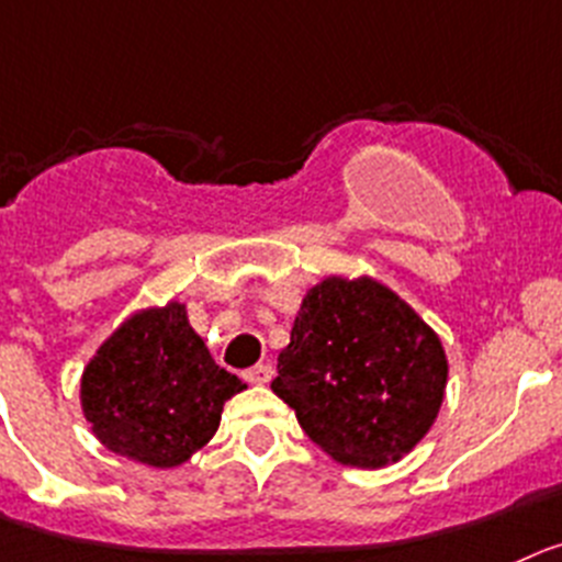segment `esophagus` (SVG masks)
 I'll return each mask as SVG.
<instances>
[{"instance_id": "34e87169", "label": "esophagus", "mask_w": 562, "mask_h": 562, "mask_svg": "<svg viewBox=\"0 0 562 562\" xmlns=\"http://www.w3.org/2000/svg\"><path fill=\"white\" fill-rule=\"evenodd\" d=\"M271 376H274V369H271L269 363H257V366H251V369L244 371V380L251 382V385H266Z\"/></svg>"}]
</instances>
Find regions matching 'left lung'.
<instances>
[{
    "label": "left lung",
    "mask_w": 562,
    "mask_h": 562,
    "mask_svg": "<svg viewBox=\"0 0 562 562\" xmlns=\"http://www.w3.org/2000/svg\"><path fill=\"white\" fill-rule=\"evenodd\" d=\"M447 374L438 335L396 293L329 277L302 302L271 391L338 463L380 469L432 427Z\"/></svg>",
    "instance_id": "left-lung-1"
}]
</instances>
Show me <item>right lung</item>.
<instances>
[{
	"instance_id": "right-lung-1",
	"label": "right lung",
	"mask_w": 562,
	"mask_h": 562,
	"mask_svg": "<svg viewBox=\"0 0 562 562\" xmlns=\"http://www.w3.org/2000/svg\"><path fill=\"white\" fill-rule=\"evenodd\" d=\"M244 387L210 358L186 307L169 302L99 346L82 374V411L110 452L171 469L213 438L224 402Z\"/></svg>"
}]
</instances>
